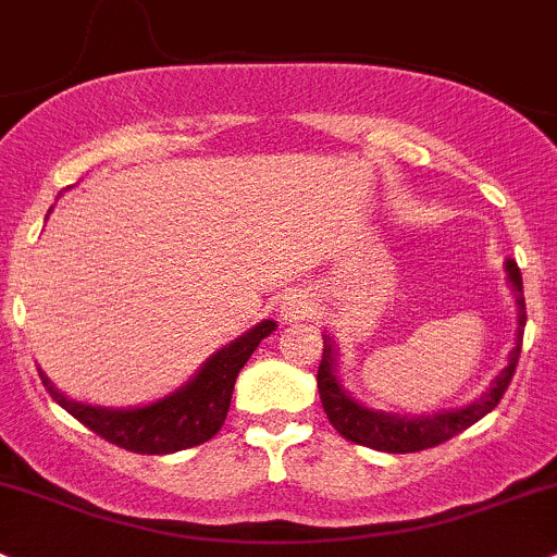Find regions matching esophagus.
I'll list each match as a JSON object with an SVG mask.
<instances>
[{"instance_id": "34e87169", "label": "esophagus", "mask_w": 557, "mask_h": 557, "mask_svg": "<svg viewBox=\"0 0 557 557\" xmlns=\"http://www.w3.org/2000/svg\"><path fill=\"white\" fill-rule=\"evenodd\" d=\"M313 311H317V300H313L311 292L306 289H295L286 297L284 306H281V317H284V321L308 319Z\"/></svg>"}]
</instances>
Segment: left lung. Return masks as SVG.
Returning <instances> with one entry per match:
<instances>
[{
    "label": "left lung",
    "mask_w": 557,
    "mask_h": 557,
    "mask_svg": "<svg viewBox=\"0 0 557 557\" xmlns=\"http://www.w3.org/2000/svg\"><path fill=\"white\" fill-rule=\"evenodd\" d=\"M507 278L509 284H512L515 300H518V343H515L512 354H509V364L498 372V377L493 381L488 394L469 407H461V410H443L426 418H403L392 416V412L370 410V407L354 403L351 394L343 388V383L337 381L335 375V348H332L330 341H324V354H321L317 383L321 407H324L326 418H330V423L335 426V432L341 434V437H346L348 443L364 445V448L386 453H418L434 448V445L448 443L450 437H456L463 429H469L472 423H478L480 418L488 416L493 407L502 403L504 392H507V386L512 383L515 370H518L520 346H523L525 297L523 276H520L518 262L507 260Z\"/></svg>",
    "instance_id": "1"
}]
</instances>
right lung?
Returning a JSON list of instances; mask_svg holds the SVG:
<instances>
[{"instance_id":"1","label":"right lung","mask_w":557,"mask_h":557,"mask_svg":"<svg viewBox=\"0 0 557 557\" xmlns=\"http://www.w3.org/2000/svg\"><path fill=\"white\" fill-rule=\"evenodd\" d=\"M273 330H276V321H260L255 330L216 351L187 386L160 403L136 407V410H107V407L72 403L64 394L55 392L53 383L45 375L42 383L69 416L77 418L83 426L104 437L107 443L141 453V456H163V453L195 448L220 432L240 367L249 362L262 337L271 335Z\"/></svg>"}]
</instances>
